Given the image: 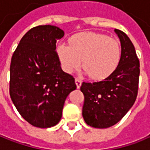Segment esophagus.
Segmentation results:
<instances>
[{
    "label": "esophagus",
    "instance_id": "obj_1",
    "mask_svg": "<svg viewBox=\"0 0 150 150\" xmlns=\"http://www.w3.org/2000/svg\"><path fill=\"white\" fill-rule=\"evenodd\" d=\"M75 83H76V85H77V88L78 89H79L81 86V84H82V81H81V79H75Z\"/></svg>",
    "mask_w": 150,
    "mask_h": 150
}]
</instances>
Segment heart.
<instances>
[{
  "label": "heart",
  "instance_id": "obj_1",
  "mask_svg": "<svg viewBox=\"0 0 150 150\" xmlns=\"http://www.w3.org/2000/svg\"><path fill=\"white\" fill-rule=\"evenodd\" d=\"M56 50L65 71L71 73L83 64L85 72L95 80H103L112 74L121 52L116 40L95 32L77 34L71 38L70 45L59 43Z\"/></svg>",
  "mask_w": 150,
  "mask_h": 150
}]
</instances>
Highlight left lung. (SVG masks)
I'll return each instance as SVG.
<instances>
[{
  "instance_id": "obj_1",
  "label": "left lung",
  "mask_w": 150,
  "mask_h": 150,
  "mask_svg": "<svg viewBox=\"0 0 150 150\" xmlns=\"http://www.w3.org/2000/svg\"><path fill=\"white\" fill-rule=\"evenodd\" d=\"M114 31L121 44L117 68L104 80L83 82L80 88L84 96L83 120L95 128H108L118 123L133 106L137 96L139 59L127 35L117 29Z\"/></svg>"
}]
</instances>
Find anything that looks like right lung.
Returning <instances> with one entry per match:
<instances>
[{
	"instance_id": "1",
	"label": "right lung",
	"mask_w": 150,
	"mask_h": 150,
	"mask_svg": "<svg viewBox=\"0 0 150 150\" xmlns=\"http://www.w3.org/2000/svg\"><path fill=\"white\" fill-rule=\"evenodd\" d=\"M64 31L54 25L30 29L20 40L10 65V96L28 123L48 128L59 123L74 78L63 71L55 51Z\"/></svg>"
}]
</instances>
